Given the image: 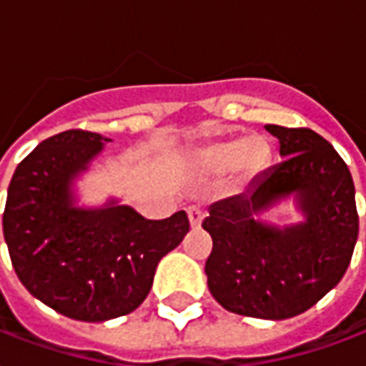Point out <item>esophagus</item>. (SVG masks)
I'll return each instance as SVG.
<instances>
[{"instance_id": "obj_1", "label": "esophagus", "mask_w": 366, "mask_h": 366, "mask_svg": "<svg viewBox=\"0 0 366 366\" xmlns=\"http://www.w3.org/2000/svg\"><path fill=\"white\" fill-rule=\"evenodd\" d=\"M204 217H205V213L202 207H196V205L188 207V219H190V224L194 227V229H197V227L202 224Z\"/></svg>"}]
</instances>
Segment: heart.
Listing matches in <instances>:
<instances>
[{
	"label": "heart",
	"mask_w": 366,
	"mask_h": 366,
	"mask_svg": "<svg viewBox=\"0 0 366 366\" xmlns=\"http://www.w3.org/2000/svg\"><path fill=\"white\" fill-rule=\"evenodd\" d=\"M272 151L262 137L238 135L207 143L194 155V164L205 174H227L232 169L242 180H254L269 167Z\"/></svg>",
	"instance_id": "b5f03b06"
}]
</instances>
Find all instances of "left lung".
Masks as SVG:
<instances>
[{"mask_svg": "<svg viewBox=\"0 0 366 366\" xmlns=\"http://www.w3.org/2000/svg\"><path fill=\"white\" fill-rule=\"evenodd\" d=\"M266 129L280 139L283 161L254 178L248 192L211 205L202 223L213 240L205 273L211 295L229 312L285 320L342 281L359 215L347 164L322 135L273 124ZM289 197L303 213L302 224L259 221Z\"/></svg>", "mask_w": 366, "mask_h": 366, "instance_id": "8db88e82", "label": "left lung"}]
</instances>
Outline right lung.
I'll list each match as a JSON object with an SVG mask.
<instances>
[{"label": "right lung", "mask_w": 366, "mask_h": 366, "mask_svg": "<svg viewBox=\"0 0 366 366\" xmlns=\"http://www.w3.org/2000/svg\"><path fill=\"white\" fill-rule=\"evenodd\" d=\"M107 139L67 129L19 162L4 211L11 264L26 291L81 322L134 312L151 291L157 264L190 231L186 211L151 221L108 199L79 207L73 180Z\"/></svg>", "instance_id": "1"}]
</instances>
